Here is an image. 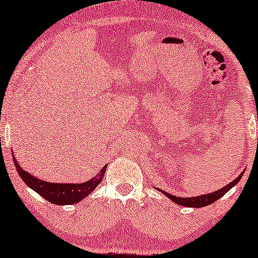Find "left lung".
I'll return each mask as SVG.
<instances>
[{
    "mask_svg": "<svg viewBox=\"0 0 258 258\" xmlns=\"http://www.w3.org/2000/svg\"><path fill=\"white\" fill-rule=\"evenodd\" d=\"M242 176H243V172L238 176V177H236L234 181L229 183L228 185H225L224 188L217 190V191H214L211 194H207V195L197 196V197H176L174 195H171V194H168L167 191H163V190H161V189H158V190H160L161 192H163L165 196L169 197V199H170L172 202L177 203V204H179V206L190 207V208H202V207L209 206V204L214 203L215 201L220 200L222 196L225 195V194H227L229 190L232 188V186L237 184Z\"/></svg>",
    "mask_w": 258,
    "mask_h": 258,
    "instance_id": "left-lung-1",
    "label": "left lung"
}]
</instances>
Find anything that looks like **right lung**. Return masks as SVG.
<instances>
[{
	"label": "right lung",
	"mask_w": 258,
	"mask_h": 258,
	"mask_svg": "<svg viewBox=\"0 0 258 258\" xmlns=\"http://www.w3.org/2000/svg\"><path fill=\"white\" fill-rule=\"evenodd\" d=\"M14 164H15L16 170L21 176V178L23 179V182L26 183L28 186H30L31 189L35 190L38 195H41L43 199H45L49 202L57 204V206H66V204H75L80 202L81 200H83L84 197L89 195L96 186L100 184V182L103 178V175L105 172V168L107 165H104L98 172L96 177L91 178L90 181H87L84 183H74V184H64V183H50L41 181L40 178H36L35 176L30 175L29 172L23 170V168L20 167V164L17 163L15 160V155H12Z\"/></svg>",
	"instance_id": "1"
}]
</instances>
